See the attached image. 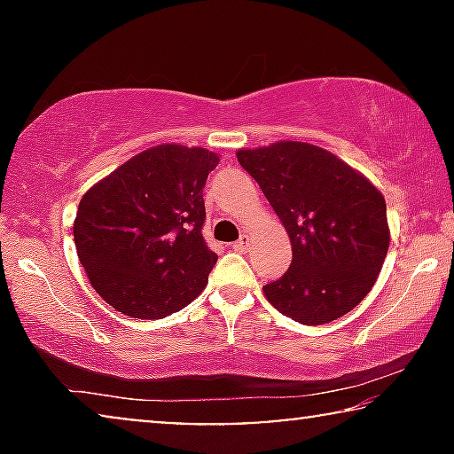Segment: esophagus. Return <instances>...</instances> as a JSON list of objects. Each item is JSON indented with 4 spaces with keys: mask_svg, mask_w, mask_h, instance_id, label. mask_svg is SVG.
<instances>
[{
    "mask_svg": "<svg viewBox=\"0 0 454 454\" xmlns=\"http://www.w3.org/2000/svg\"><path fill=\"white\" fill-rule=\"evenodd\" d=\"M235 252H247L250 250V235H241V238L233 244Z\"/></svg>",
    "mask_w": 454,
    "mask_h": 454,
    "instance_id": "esophagus-1",
    "label": "esophagus"
}]
</instances>
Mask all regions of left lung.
<instances>
[{
  "mask_svg": "<svg viewBox=\"0 0 454 454\" xmlns=\"http://www.w3.org/2000/svg\"><path fill=\"white\" fill-rule=\"evenodd\" d=\"M289 235L294 260L262 291L278 312L306 326L351 312L387 258L390 231L380 190L345 160L300 140L239 148Z\"/></svg>",
  "mask_w": 454,
  "mask_h": 454,
  "instance_id": "obj_1",
  "label": "left lung"
}]
</instances>
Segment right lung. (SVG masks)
Listing matches in <instances>:
<instances>
[{"label":"right lung","mask_w":454,"mask_h":454,"mask_svg":"<svg viewBox=\"0 0 454 454\" xmlns=\"http://www.w3.org/2000/svg\"><path fill=\"white\" fill-rule=\"evenodd\" d=\"M219 154L202 146L146 148L86 190L74 244L86 277L117 312L169 316L202 294L216 254L202 238V188Z\"/></svg>","instance_id":"1"}]
</instances>
